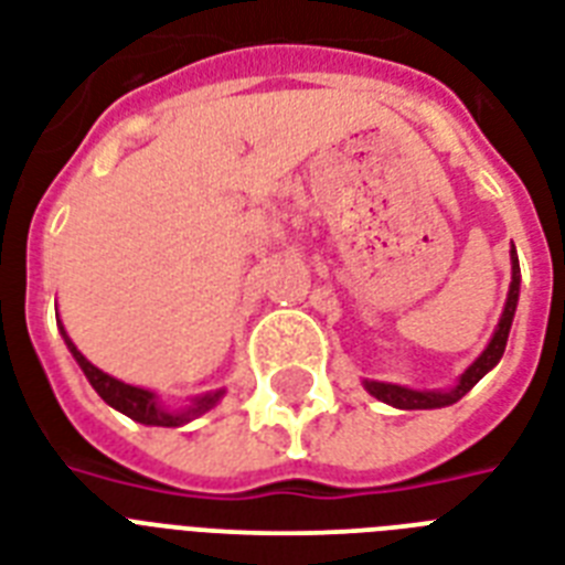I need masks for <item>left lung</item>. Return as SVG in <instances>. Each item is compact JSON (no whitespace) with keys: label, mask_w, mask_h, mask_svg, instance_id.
<instances>
[{"label":"left lung","mask_w":565,"mask_h":565,"mask_svg":"<svg viewBox=\"0 0 565 565\" xmlns=\"http://www.w3.org/2000/svg\"><path fill=\"white\" fill-rule=\"evenodd\" d=\"M510 257H513V281H510L508 305H504V313H501L499 319V328H495V334H492L490 345L483 349L481 358H478V361H475L463 375H460L455 390H448V393H428V390H407V386L381 384V381H366V390H370L375 398H381V402L393 404V407H402V411H434V407H446V404L460 402V398H463V395L469 393V390H472V386L501 361L504 345H508V334H510V326H513V313H516V301H519L516 248L510 252Z\"/></svg>","instance_id":"1"}]
</instances>
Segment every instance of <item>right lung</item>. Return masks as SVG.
Wrapping results in <instances>:
<instances>
[{
  "mask_svg": "<svg viewBox=\"0 0 565 565\" xmlns=\"http://www.w3.org/2000/svg\"><path fill=\"white\" fill-rule=\"evenodd\" d=\"M61 334H64L66 340V349L73 352V358L78 361V366L84 370V375H87V381L93 384V390L105 398V402L110 404V407H117L119 413H126L128 419L140 422V425H158V428H179V425H184V422H190L193 416H199V413L211 411L213 404L220 402L222 393H211V395H202V398H195L193 404H190L188 411H163L161 404H158V395L149 393V390H140V386H131V384H122V381H117V377L105 375L102 370H96L87 358H84L78 349L73 345V340L66 337V331L61 328Z\"/></svg>",
  "mask_w": 565,
  "mask_h": 565,
  "instance_id": "1",
  "label": "right lung"
}]
</instances>
